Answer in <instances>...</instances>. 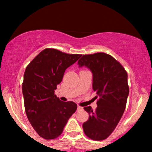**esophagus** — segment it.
Here are the masks:
<instances>
[{
  "instance_id": "esophagus-1",
  "label": "esophagus",
  "mask_w": 152,
  "mask_h": 152,
  "mask_svg": "<svg viewBox=\"0 0 152 152\" xmlns=\"http://www.w3.org/2000/svg\"><path fill=\"white\" fill-rule=\"evenodd\" d=\"M83 109V108L82 107V106H78L77 107V111H82V110Z\"/></svg>"
}]
</instances>
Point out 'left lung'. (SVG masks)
I'll list each match as a JSON object with an SVG mask.
<instances>
[{
  "label": "left lung",
  "instance_id": "obj_1",
  "mask_svg": "<svg viewBox=\"0 0 152 152\" xmlns=\"http://www.w3.org/2000/svg\"><path fill=\"white\" fill-rule=\"evenodd\" d=\"M78 64L92 72V87L95 97H99L95 110L91 106L83 108L89 114L83 124V132L91 139L104 140L114 132L124 112L129 93L127 73L119 62L105 53L83 55Z\"/></svg>",
  "mask_w": 152,
  "mask_h": 152
}]
</instances>
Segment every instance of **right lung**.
Listing matches in <instances>:
<instances>
[{
	"instance_id": "right-lung-1",
	"label": "right lung",
	"mask_w": 152,
	"mask_h": 152,
	"mask_svg": "<svg viewBox=\"0 0 152 152\" xmlns=\"http://www.w3.org/2000/svg\"><path fill=\"white\" fill-rule=\"evenodd\" d=\"M81 56L46 48L26 67L22 84L26 113L33 128L43 139L59 137L76 111V103L62 102L54 92L66 69Z\"/></svg>"
}]
</instances>
